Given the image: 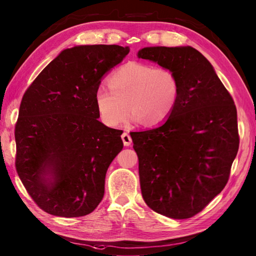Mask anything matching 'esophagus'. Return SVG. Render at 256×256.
I'll return each mask as SVG.
<instances>
[{"label": "esophagus", "mask_w": 256, "mask_h": 256, "mask_svg": "<svg viewBox=\"0 0 256 256\" xmlns=\"http://www.w3.org/2000/svg\"><path fill=\"white\" fill-rule=\"evenodd\" d=\"M121 138H122V140H123V144H124L125 146H130V145H131V143H132V138H131V135H130L128 133L124 132V133L121 135Z\"/></svg>", "instance_id": "1"}]
</instances>
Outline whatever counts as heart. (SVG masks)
<instances>
[{
	"label": "heart",
	"mask_w": 256,
	"mask_h": 256,
	"mask_svg": "<svg viewBox=\"0 0 256 256\" xmlns=\"http://www.w3.org/2000/svg\"><path fill=\"white\" fill-rule=\"evenodd\" d=\"M108 86H98L94 100L102 121L118 126L131 111L134 122L160 125L172 116L180 96V82L167 68L128 62L108 77Z\"/></svg>",
	"instance_id": "b5f03b06"
}]
</instances>
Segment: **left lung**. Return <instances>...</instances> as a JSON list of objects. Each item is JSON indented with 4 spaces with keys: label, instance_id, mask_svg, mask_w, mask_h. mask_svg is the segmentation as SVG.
I'll list each match as a JSON object with an SVG mask.
<instances>
[{
    "label": "left lung",
    "instance_id": "obj_1",
    "mask_svg": "<svg viewBox=\"0 0 256 256\" xmlns=\"http://www.w3.org/2000/svg\"><path fill=\"white\" fill-rule=\"evenodd\" d=\"M138 57L172 70L180 82L172 116L158 128L131 133L143 199L168 218H192L229 180L240 142L234 101L192 47H145Z\"/></svg>",
    "mask_w": 256,
    "mask_h": 256
}]
</instances>
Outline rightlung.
I'll list each match as a JSON object with an SVG mask.
<instances>
[{
	"instance_id": "add662e5",
	"label": "right lung",
	"mask_w": 256,
	"mask_h": 256,
	"mask_svg": "<svg viewBox=\"0 0 256 256\" xmlns=\"http://www.w3.org/2000/svg\"><path fill=\"white\" fill-rule=\"evenodd\" d=\"M130 48L81 45L62 50L26 90L15 125L16 172L47 214H91L104 194L106 174L122 150L121 130L99 120L96 91Z\"/></svg>"
}]
</instances>
